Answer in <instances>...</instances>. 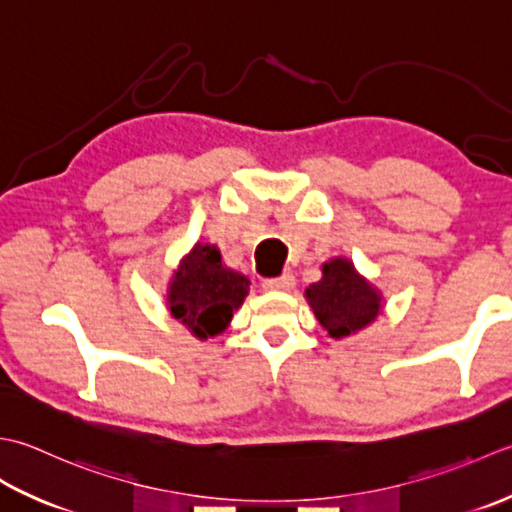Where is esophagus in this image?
<instances>
[{
	"instance_id": "obj_1",
	"label": "esophagus",
	"mask_w": 512,
	"mask_h": 512,
	"mask_svg": "<svg viewBox=\"0 0 512 512\" xmlns=\"http://www.w3.org/2000/svg\"><path fill=\"white\" fill-rule=\"evenodd\" d=\"M294 285H296V278L291 276V274H283V276H278V278L263 280V289L265 291H289V289H294Z\"/></svg>"
}]
</instances>
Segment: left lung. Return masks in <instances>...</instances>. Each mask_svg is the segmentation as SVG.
I'll use <instances>...</instances> for the list:
<instances>
[{
    "label": "left lung",
    "instance_id": "left-lung-1",
    "mask_svg": "<svg viewBox=\"0 0 512 512\" xmlns=\"http://www.w3.org/2000/svg\"><path fill=\"white\" fill-rule=\"evenodd\" d=\"M316 320L331 338H347L367 329L382 314V291L344 256L322 263V278L305 289Z\"/></svg>",
    "mask_w": 512,
    "mask_h": 512
}]
</instances>
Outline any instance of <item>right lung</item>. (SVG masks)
<instances>
[{"label":"right lung","instance_id":"1","mask_svg":"<svg viewBox=\"0 0 512 512\" xmlns=\"http://www.w3.org/2000/svg\"><path fill=\"white\" fill-rule=\"evenodd\" d=\"M249 278L223 263L221 249L194 243L165 287V305L198 340L214 338L232 322L249 294Z\"/></svg>","mask_w":512,"mask_h":512}]
</instances>
